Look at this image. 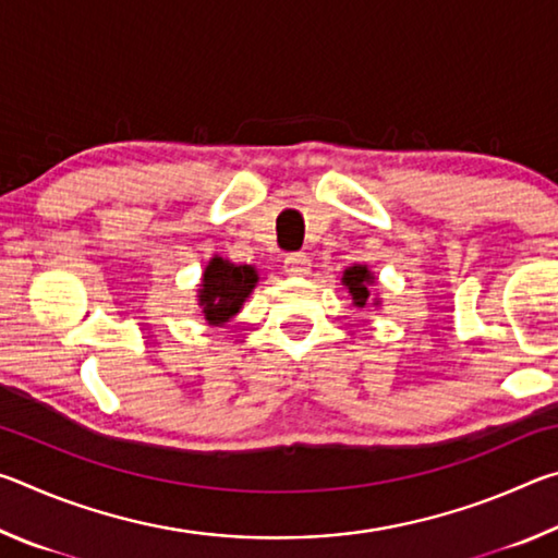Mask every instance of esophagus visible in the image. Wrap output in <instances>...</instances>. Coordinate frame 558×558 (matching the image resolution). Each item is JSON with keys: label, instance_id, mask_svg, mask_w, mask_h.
<instances>
[{"label": "esophagus", "instance_id": "1", "mask_svg": "<svg viewBox=\"0 0 558 558\" xmlns=\"http://www.w3.org/2000/svg\"><path fill=\"white\" fill-rule=\"evenodd\" d=\"M286 272L288 276H292V278H305V276H310V256L307 253H290V256L286 258Z\"/></svg>", "mask_w": 558, "mask_h": 558}]
</instances>
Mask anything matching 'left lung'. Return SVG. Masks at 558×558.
Masks as SVG:
<instances>
[{"label": "left lung", "mask_w": 558, "mask_h": 558, "mask_svg": "<svg viewBox=\"0 0 558 558\" xmlns=\"http://www.w3.org/2000/svg\"><path fill=\"white\" fill-rule=\"evenodd\" d=\"M374 282L376 276L369 270V266H359V263H354V266L344 268L342 272V286L349 290V298H352L354 307H381V298L372 292Z\"/></svg>", "instance_id": "8db88e82"}]
</instances>
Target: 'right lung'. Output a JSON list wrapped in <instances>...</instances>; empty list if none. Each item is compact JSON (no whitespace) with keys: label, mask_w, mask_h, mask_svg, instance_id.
<instances>
[{"label":"right lung","mask_w":558,"mask_h":558,"mask_svg":"<svg viewBox=\"0 0 558 558\" xmlns=\"http://www.w3.org/2000/svg\"><path fill=\"white\" fill-rule=\"evenodd\" d=\"M260 280L256 266H239L223 256H214L202 272L199 290H196V305L206 325L223 327L241 313L243 302L251 298Z\"/></svg>","instance_id":"obj_1"}]
</instances>
